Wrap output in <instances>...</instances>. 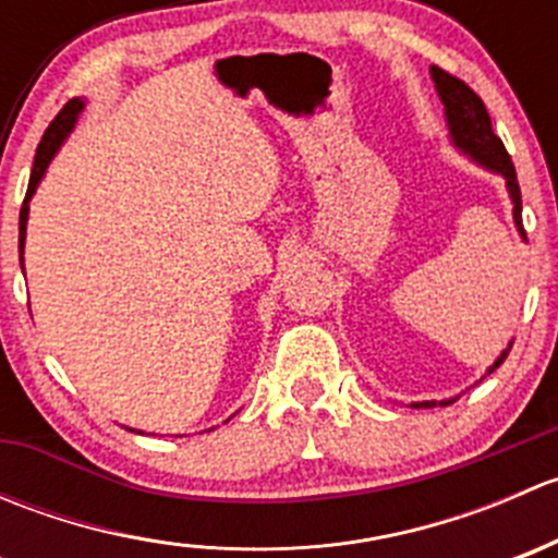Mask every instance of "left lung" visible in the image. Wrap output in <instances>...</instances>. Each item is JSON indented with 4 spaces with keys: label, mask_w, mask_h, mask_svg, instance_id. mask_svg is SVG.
Segmentation results:
<instances>
[{
    "label": "left lung",
    "mask_w": 558,
    "mask_h": 558,
    "mask_svg": "<svg viewBox=\"0 0 558 558\" xmlns=\"http://www.w3.org/2000/svg\"><path fill=\"white\" fill-rule=\"evenodd\" d=\"M432 81H435L437 94H440V102L446 105V121H448V132H451V143L461 150V154H466L481 167L502 174L505 183H508L510 199H513L515 229H519L521 238L526 240V232H523V221H521L519 178H515V167L513 161H510V154L505 150L502 140L494 134L486 105H483V99L477 97L464 81L448 75V72L440 70V66H432ZM510 345H513V342H510ZM510 345L505 348L502 356L488 367V373H494V369L508 359ZM451 402L453 399H446V402L440 404H451ZM413 408H435V402H413Z\"/></svg>",
    "instance_id": "1"
}]
</instances>
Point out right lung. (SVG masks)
Here are the masks:
<instances>
[{
    "label": "right lung",
    "instance_id": "1",
    "mask_svg": "<svg viewBox=\"0 0 558 558\" xmlns=\"http://www.w3.org/2000/svg\"><path fill=\"white\" fill-rule=\"evenodd\" d=\"M83 99H70L64 107H61L59 116L50 121V126L45 129L43 140H39L37 145V156H35V167H32V178H29V189H26V199H24V207H21V218H19V251H21V269H24V243H26V221H29V199L32 194L37 191L39 180H43L45 170H48L50 159L56 156V150L61 148V143L66 140V134L72 132V126H75L77 116H81L83 110Z\"/></svg>",
    "mask_w": 558,
    "mask_h": 558
}]
</instances>
